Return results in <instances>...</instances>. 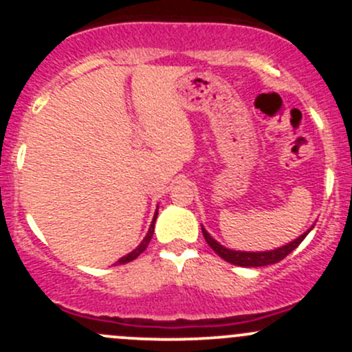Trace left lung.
<instances>
[{"label": "left lung", "mask_w": 352, "mask_h": 352, "mask_svg": "<svg viewBox=\"0 0 352 352\" xmlns=\"http://www.w3.org/2000/svg\"><path fill=\"white\" fill-rule=\"evenodd\" d=\"M310 230H308V232H305L303 235L298 236L296 240H293V242H289L287 245H283V247H279V248H274V250H267V252L230 250V248L223 247L221 243L216 242V240L212 239V236L209 235L204 228H202V235H204L206 242H208L209 247H211L212 250L219 255V257L225 258L226 262H230V264L240 265V267H262V265H271V264H276V262L283 261L286 255H289L291 252L298 247V245L303 242L305 236L310 233Z\"/></svg>", "instance_id": "8db88e82"}]
</instances>
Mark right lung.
<instances>
[{
	"instance_id": "obj_1",
	"label": "right lung",
	"mask_w": 352,
	"mask_h": 352,
	"mask_svg": "<svg viewBox=\"0 0 352 352\" xmlns=\"http://www.w3.org/2000/svg\"><path fill=\"white\" fill-rule=\"evenodd\" d=\"M156 216H158V211L155 212V216H153V221H151V225H150V230H148V233H146V236H144V239H143V242H141L140 245H138V247L134 248V250L131 252V254L124 255L122 258H119V261H117V264H127V262L134 261V258H136L138 255H141V254H143L144 250H146L148 243H150L151 236H153V232H155V221H156Z\"/></svg>"
}]
</instances>
